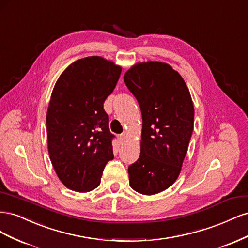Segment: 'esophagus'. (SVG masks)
Here are the masks:
<instances>
[{"label": "esophagus", "instance_id": "34e87169", "mask_svg": "<svg viewBox=\"0 0 248 248\" xmlns=\"http://www.w3.org/2000/svg\"><path fill=\"white\" fill-rule=\"evenodd\" d=\"M125 139H126V136H125V134L124 133H122V134H119V136H118V140H119V141L120 142H121V144H122V142L125 140Z\"/></svg>", "mask_w": 248, "mask_h": 248}]
</instances>
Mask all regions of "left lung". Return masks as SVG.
I'll list each match as a JSON object with an SVG mask.
<instances>
[{
  "label": "left lung",
  "instance_id": "1",
  "mask_svg": "<svg viewBox=\"0 0 248 248\" xmlns=\"http://www.w3.org/2000/svg\"><path fill=\"white\" fill-rule=\"evenodd\" d=\"M124 81L142 117L140 155L128 167L129 184L151 196L169 188L181 171L193 131L191 96L181 76L166 63L138 64Z\"/></svg>",
  "mask_w": 248,
  "mask_h": 248
}]
</instances>
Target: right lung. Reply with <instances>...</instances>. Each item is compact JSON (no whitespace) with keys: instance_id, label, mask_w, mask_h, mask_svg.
I'll list each match as a JSON object with an SVG mask.
<instances>
[{"instance_id":"obj_1","label":"right lung","mask_w":248,"mask_h":248,"mask_svg":"<svg viewBox=\"0 0 248 248\" xmlns=\"http://www.w3.org/2000/svg\"><path fill=\"white\" fill-rule=\"evenodd\" d=\"M121 67L101 57L69 65L52 90L46 115L49 158L59 179L71 190L88 192L100 184L114 159L104 100L121 76Z\"/></svg>"}]
</instances>
